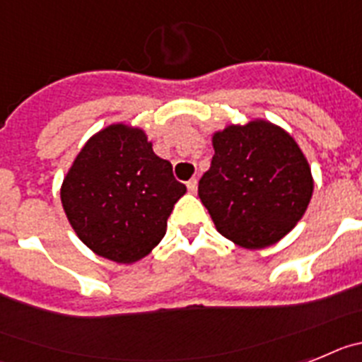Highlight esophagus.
<instances>
[{
    "label": "esophagus",
    "mask_w": 362,
    "mask_h": 362,
    "mask_svg": "<svg viewBox=\"0 0 362 362\" xmlns=\"http://www.w3.org/2000/svg\"><path fill=\"white\" fill-rule=\"evenodd\" d=\"M197 187H199V182H197V178H191V180L187 182V191H189V193H197Z\"/></svg>",
    "instance_id": "34e87169"
}]
</instances>
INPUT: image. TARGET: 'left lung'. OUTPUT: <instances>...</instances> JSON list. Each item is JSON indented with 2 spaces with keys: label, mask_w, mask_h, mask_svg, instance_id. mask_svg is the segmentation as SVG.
<instances>
[{
  "label": "left lung",
  "mask_w": 362,
  "mask_h": 362,
  "mask_svg": "<svg viewBox=\"0 0 362 362\" xmlns=\"http://www.w3.org/2000/svg\"><path fill=\"white\" fill-rule=\"evenodd\" d=\"M215 155L199 197L222 237L262 250L290 233L313 194L312 168L281 125L264 118L211 134Z\"/></svg>",
  "instance_id": "left-lung-1"
}]
</instances>
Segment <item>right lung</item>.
Segmentation results:
<instances>
[{
    "mask_svg": "<svg viewBox=\"0 0 362 362\" xmlns=\"http://www.w3.org/2000/svg\"><path fill=\"white\" fill-rule=\"evenodd\" d=\"M185 194L168 160L138 125L100 129L76 155L59 199L69 224L93 253L134 264L160 244L173 207Z\"/></svg>",
    "mask_w": 362,
    "mask_h": 362,
    "instance_id": "add662e5",
    "label": "right lung"
}]
</instances>
